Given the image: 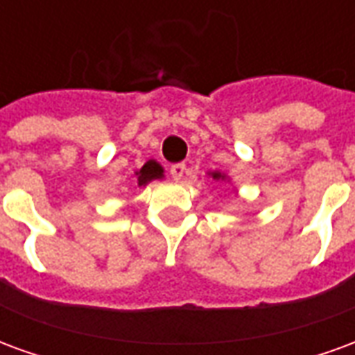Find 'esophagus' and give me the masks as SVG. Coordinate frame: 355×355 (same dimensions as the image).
Returning a JSON list of instances; mask_svg holds the SVG:
<instances>
[{"mask_svg":"<svg viewBox=\"0 0 355 355\" xmlns=\"http://www.w3.org/2000/svg\"><path fill=\"white\" fill-rule=\"evenodd\" d=\"M184 173H186V165L184 163H177V165H173L171 167V177L175 178V180H180V178L184 177Z\"/></svg>","mask_w":355,"mask_h":355,"instance_id":"1","label":"esophagus"}]
</instances>
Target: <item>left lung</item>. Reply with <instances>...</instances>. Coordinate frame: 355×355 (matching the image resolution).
<instances>
[{
	"mask_svg": "<svg viewBox=\"0 0 355 355\" xmlns=\"http://www.w3.org/2000/svg\"><path fill=\"white\" fill-rule=\"evenodd\" d=\"M211 177L215 178V180H224V178H226V175H223V173L215 171V173H211Z\"/></svg>",
	"mask_w": 355,
	"mask_h": 355,
	"instance_id": "8db88e82",
	"label": "left lung"
}]
</instances>
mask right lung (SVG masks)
Here are the masks:
<instances>
[{"mask_svg":"<svg viewBox=\"0 0 355 355\" xmlns=\"http://www.w3.org/2000/svg\"><path fill=\"white\" fill-rule=\"evenodd\" d=\"M135 177H137L139 186H146L148 182H152L155 178H163V167L155 159H150L135 173Z\"/></svg>","mask_w":355,"mask_h":355,"instance_id":"obj_1","label":"right lung"}]
</instances>
